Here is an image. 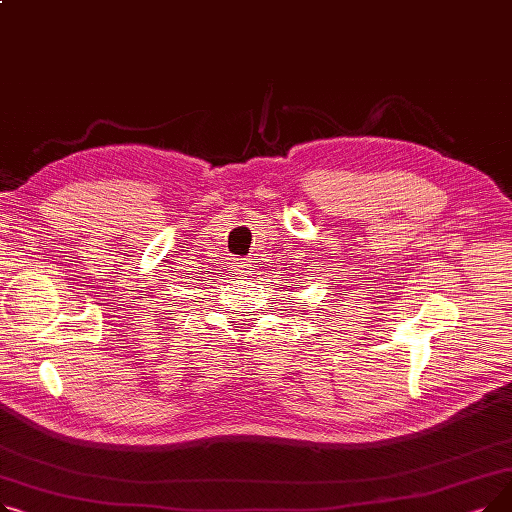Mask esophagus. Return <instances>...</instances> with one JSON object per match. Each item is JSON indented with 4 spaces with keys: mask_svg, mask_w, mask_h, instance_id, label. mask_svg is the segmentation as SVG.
Returning <instances> with one entry per match:
<instances>
[{
    "mask_svg": "<svg viewBox=\"0 0 512 512\" xmlns=\"http://www.w3.org/2000/svg\"><path fill=\"white\" fill-rule=\"evenodd\" d=\"M238 272H240V274H247V272H249V265H247V261H242V263L238 265Z\"/></svg>",
    "mask_w": 512,
    "mask_h": 512,
    "instance_id": "34e87169",
    "label": "esophagus"
}]
</instances>
